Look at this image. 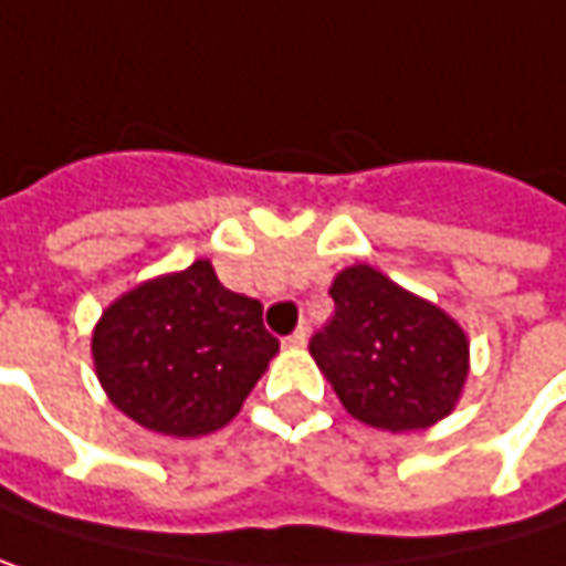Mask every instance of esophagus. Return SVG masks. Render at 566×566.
<instances>
[{
  "label": "esophagus",
  "mask_w": 566,
  "mask_h": 566,
  "mask_svg": "<svg viewBox=\"0 0 566 566\" xmlns=\"http://www.w3.org/2000/svg\"><path fill=\"white\" fill-rule=\"evenodd\" d=\"M284 343H287V346H294V349H301V346L307 343V327H297V331L287 336Z\"/></svg>",
  "instance_id": "esophagus-1"
}]
</instances>
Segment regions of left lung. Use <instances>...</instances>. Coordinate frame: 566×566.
Segmentation results:
<instances>
[{"mask_svg": "<svg viewBox=\"0 0 566 566\" xmlns=\"http://www.w3.org/2000/svg\"><path fill=\"white\" fill-rule=\"evenodd\" d=\"M331 294L334 321L311 339V356L339 405L391 434L443 421L470 376L467 331L373 265L336 272Z\"/></svg>", "mask_w": 566, "mask_h": 566, "instance_id": "left-lung-1", "label": "left lung"}]
</instances>
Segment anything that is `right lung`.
Masks as SVG:
<instances>
[{"label": "right lung", "mask_w": 566, "mask_h": 566, "mask_svg": "<svg viewBox=\"0 0 566 566\" xmlns=\"http://www.w3.org/2000/svg\"><path fill=\"white\" fill-rule=\"evenodd\" d=\"M106 398L138 428L203 437L227 428L279 353L262 304L217 279L210 259L119 294L90 336Z\"/></svg>", "instance_id": "right-lung-1"}]
</instances>
